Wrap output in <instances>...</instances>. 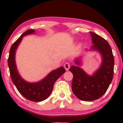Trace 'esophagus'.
Masks as SVG:
<instances>
[{"mask_svg":"<svg viewBox=\"0 0 123 123\" xmlns=\"http://www.w3.org/2000/svg\"><path fill=\"white\" fill-rule=\"evenodd\" d=\"M64 68H65V69H66V70H68L69 68H70V64L68 62H65V64H64Z\"/></svg>","mask_w":123,"mask_h":123,"instance_id":"esophagus-1","label":"esophagus"}]
</instances>
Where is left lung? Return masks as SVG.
Segmentation results:
<instances>
[{
	"label": "left lung",
	"instance_id": "8db88e82",
	"mask_svg": "<svg viewBox=\"0 0 123 123\" xmlns=\"http://www.w3.org/2000/svg\"><path fill=\"white\" fill-rule=\"evenodd\" d=\"M93 45L92 49L100 52L102 56V64L100 68L92 76H89L81 68L71 67L73 73L72 90L77 98L90 101L100 98L105 94L113 78L114 58L108 42L96 33L90 32ZM75 64H80L76 60Z\"/></svg>",
	"mask_w": 123,
	"mask_h": 123
}]
</instances>
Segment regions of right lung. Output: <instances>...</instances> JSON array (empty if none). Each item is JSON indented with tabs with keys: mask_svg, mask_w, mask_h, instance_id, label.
<instances>
[{
	"mask_svg": "<svg viewBox=\"0 0 123 123\" xmlns=\"http://www.w3.org/2000/svg\"><path fill=\"white\" fill-rule=\"evenodd\" d=\"M34 30H28L13 43L9 50L8 64L12 81L15 85L18 92L28 100L33 102H40L45 100L50 96L54 89L55 82L65 73V69L61 67L52 71L42 81L36 83L26 82L21 77L17 69L15 62V50L23 37L34 33Z\"/></svg>",
	"mask_w": 123,
	"mask_h": 123,
	"instance_id": "1",
	"label": "right lung"
}]
</instances>
